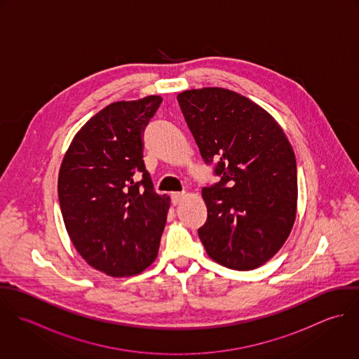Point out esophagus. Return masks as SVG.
<instances>
[{"label":"esophagus","mask_w":359,"mask_h":359,"mask_svg":"<svg viewBox=\"0 0 359 359\" xmlns=\"http://www.w3.org/2000/svg\"><path fill=\"white\" fill-rule=\"evenodd\" d=\"M184 198H185V194H182V192H172L171 194V202L174 205H180Z\"/></svg>","instance_id":"34e87169"}]
</instances>
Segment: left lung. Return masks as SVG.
Masks as SVG:
<instances>
[{
  "label": "left lung",
  "mask_w": 359,
  "mask_h": 359,
  "mask_svg": "<svg viewBox=\"0 0 359 359\" xmlns=\"http://www.w3.org/2000/svg\"><path fill=\"white\" fill-rule=\"evenodd\" d=\"M177 100L202 158L221 178L202 189L205 252L226 268L255 269L283 246L296 219L292 145L269 113L233 91L189 90Z\"/></svg>",
  "instance_id": "8db88e82"
}]
</instances>
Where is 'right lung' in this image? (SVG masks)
Segmentation results:
<instances>
[{"instance_id": "add662e5", "label": "right lung", "mask_w": 359, "mask_h": 359, "mask_svg": "<svg viewBox=\"0 0 359 359\" xmlns=\"http://www.w3.org/2000/svg\"><path fill=\"white\" fill-rule=\"evenodd\" d=\"M160 103L151 95L106 106L76 134L59 170V205L72 243L110 276L142 272L158 252L170 198L154 192L142 138Z\"/></svg>"}]
</instances>
